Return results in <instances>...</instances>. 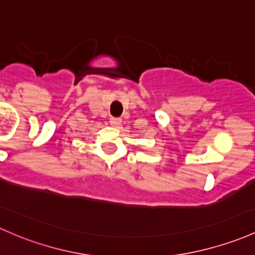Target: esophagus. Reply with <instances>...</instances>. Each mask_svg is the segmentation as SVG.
Listing matches in <instances>:
<instances>
[{"label": "esophagus", "instance_id": "obj_1", "mask_svg": "<svg viewBox=\"0 0 255 255\" xmlns=\"http://www.w3.org/2000/svg\"><path fill=\"white\" fill-rule=\"evenodd\" d=\"M121 122L122 120L119 119V117H111L110 119V125L113 126V127H120V126H121Z\"/></svg>", "mask_w": 255, "mask_h": 255}]
</instances>
